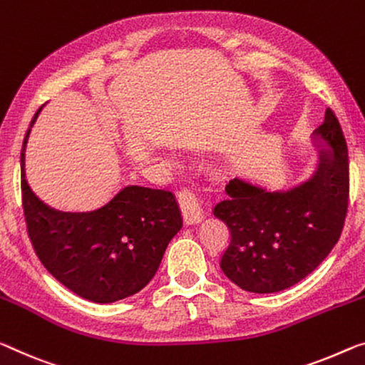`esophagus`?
<instances>
[{
  "mask_svg": "<svg viewBox=\"0 0 365 365\" xmlns=\"http://www.w3.org/2000/svg\"><path fill=\"white\" fill-rule=\"evenodd\" d=\"M178 199L181 202V207L184 210V217L189 223H194L200 220V217L204 212H202L200 200L195 194V190L189 186H182L178 190Z\"/></svg>",
  "mask_w": 365,
  "mask_h": 365,
  "instance_id": "1",
  "label": "esophagus"
}]
</instances>
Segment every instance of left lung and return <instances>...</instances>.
Wrapping results in <instances>:
<instances>
[{
  "label": "left lung",
  "instance_id": "obj_1",
  "mask_svg": "<svg viewBox=\"0 0 365 365\" xmlns=\"http://www.w3.org/2000/svg\"><path fill=\"white\" fill-rule=\"evenodd\" d=\"M318 133L333 153L310 181L289 192H266L232 179L212 207L230 232L220 267L240 289L272 294L292 287L338 243L349 207V155L329 108Z\"/></svg>",
  "mask_w": 365,
  "mask_h": 365
}]
</instances>
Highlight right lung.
I'll return each instance as SVG.
<instances>
[{
  "mask_svg": "<svg viewBox=\"0 0 365 365\" xmlns=\"http://www.w3.org/2000/svg\"><path fill=\"white\" fill-rule=\"evenodd\" d=\"M37 115L38 110L32 124ZM29 132L21 151L22 210L43 267L71 292L98 304L137 294L155 276L182 225L175 195L166 189L125 186L94 210H55L26 181Z\"/></svg>",
  "mask_w": 365,
  "mask_h": 365,
  "instance_id": "1",
  "label": "right lung"
}]
</instances>
